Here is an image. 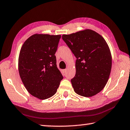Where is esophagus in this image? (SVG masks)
I'll return each mask as SVG.
<instances>
[{"label":"esophagus","instance_id":"1","mask_svg":"<svg viewBox=\"0 0 130 130\" xmlns=\"http://www.w3.org/2000/svg\"><path fill=\"white\" fill-rule=\"evenodd\" d=\"M67 69H63V73H65V72H67Z\"/></svg>","mask_w":130,"mask_h":130}]
</instances>
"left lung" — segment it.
Instances as JSON below:
<instances>
[{
	"label": "left lung",
	"instance_id": "obj_1",
	"mask_svg": "<svg viewBox=\"0 0 130 130\" xmlns=\"http://www.w3.org/2000/svg\"><path fill=\"white\" fill-rule=\"evenodd\" d=\"M62 38L77 58L76 75L71 80L74 92L87 98L96 95L105 87L111 73L112 56L107 42L91 29Z\"/></svg>",
	"mask_w": 130,
	"mask_h": 130
}]
</instances>
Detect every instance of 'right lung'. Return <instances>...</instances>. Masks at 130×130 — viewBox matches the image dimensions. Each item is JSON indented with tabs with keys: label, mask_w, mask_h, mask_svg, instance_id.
Here are the masks:
<instances>
[{
	"label": "right lung",
	"mask_w": 130,
	"mask_h": 130,
	"mask_svg": "<svg viewBox=\"0 0 130 130\" xmlns=\"http://www.w3.org/2000/svg\"><path fill=\"white\" fill-rule=\"evenodd\" d=\"M61 35L35 34L23 43L18 58L20 77L29 93L41 100L56 93L63 78L55 53Z\"/></svg>",
	"instance_id": "1"
}]
</instances>
